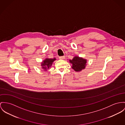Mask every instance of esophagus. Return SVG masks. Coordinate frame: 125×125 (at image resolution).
<instances>
[{"mask_svg":"<svg viewBox=\"0 0 125 125\" xmlns=\"http://www.w3.org/2000/svg\"><path fill=\"white\" fill-rule=\"evenodd\" d=\"M65 57L64 56H60L59 57V58L60 59H65Z\"/></svg>","mask_w":125,"mask_h":125,"instance_id":"34e87169","label":"esophagus"}]
</instances>
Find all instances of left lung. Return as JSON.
Returning a JSON list of instances; mask_svg holds the SVG:
<instances>
[{
  "mask_svg": "<svg viewBox=\"0 0 125 125\" xmlns=\"http://www.w3.org/2000/svg\"><path fill=\"white\" fill-rule=\"evenodd\" d=\"M69 62L72 64V68L76 71L79 72L85 69L86 63V59L76 56L69 60Z\"/></svg>",
  "mask_w": 125,
  "mask_h": 125,
  "instance_id": "1",
  "label": "left lung"
}]
</instances>
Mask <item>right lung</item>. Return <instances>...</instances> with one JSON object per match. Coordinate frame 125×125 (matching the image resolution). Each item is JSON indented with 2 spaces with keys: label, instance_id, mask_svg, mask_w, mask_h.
<instances>
[{
  "label": "right lung",
  "instance_id": "1",
  "mask_svg": "<svg viewBox=\"0 0 125 125\" xmlns=\"http://www.w3.org/2000/svg\"><path fill=\"white\" fill-rule=\"evenodd\" d=\"M56 60V58H46L44 61L41 63L42 68L44 69V70L47 71L48 69L51 67L53 62Z\"/></svg>",
  "mask_w": 125,
  "mask_h": 125
}]
</instances>
